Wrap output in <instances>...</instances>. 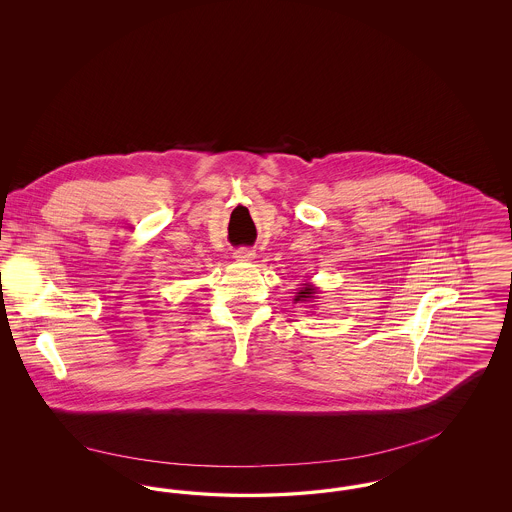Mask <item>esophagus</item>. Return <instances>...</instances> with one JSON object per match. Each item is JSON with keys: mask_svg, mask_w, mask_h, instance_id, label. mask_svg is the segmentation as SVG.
Returning <instances> with one entry per match:
<instances>
[{"mask_svg": "<svg viewBox=\"0 0 512 512\" xmlns=\"http://www.w3.org/2000/svg\"><path fill=\"white\" fill-rule=\"evenodd\" d=\"M234 259L240 261V263H249L255 259V251L249 249V247H240L234 251Z\"/></svg>", "mask_w": 512, "mask_h": 512, "instance_id": "obj_1", "label": "esophagus"}]
</instances>
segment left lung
Returning a JSON list of instances; mask_svg holds the SVG:
<instances>
[{
  "label": "left lung",
  "mask_w": 512,
  "mask_h": 512,
  "mask_svg": "<svg viewBox=\"0 0 512 512\" xmlns=\"http://www.w3.org/2000/svg\"><path fill=\"white\" fill-rule=\"evenodd\" d=\"M309 299H317V288L313 284H303V288L293 297L295 303H305Z\"/></svg>",
  "instance_id": "left-lung-1"
}]
</instances>
